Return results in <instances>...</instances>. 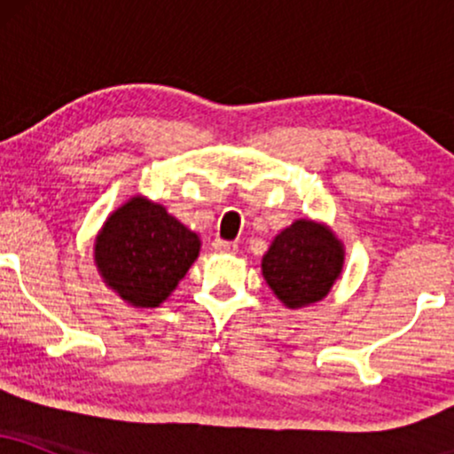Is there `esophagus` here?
I'll return each mask as SVG.
<instances>
[{
	"mask_svg": "<svg viewBox=\"0 0 454 454\" xmlns=\"http://www.w3.org/2000/svg\"><path fill=\"white\" fill-rule=\"evenodd\" d=\"M213 247L222 254H237L239 252V245L234 241H223V239H215L213 241Z\"/></svg>",
	"mask_w": 454,
	"mask_h": 454,
	"instance_id": "34e87169",
	"label": "esophagus"
}]
</instances>
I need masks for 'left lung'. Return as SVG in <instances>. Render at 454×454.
I'll use <instances>...</instances> for the list:
<instances>
[{
  "mask_svg": "<svg viewBox=\"0 0 454 454\" xmlns=\"http://www.w3.org/2000/svg\"><path fill=\"white\" fill-rule=\"evenodd\" d=\"M341 267V243L326 226L309 220H296L279 232L262 258L270 290L293 309L325 299Z\"/></svg>",
  "mask_w": 454,
  "mask_h": 454,
  "instance_id": "1",
  "label": "left lung"
}]
</instances>
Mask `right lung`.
Returning a JSON list of instances; mask_svg holds the SVG:
<instances>
[{"label":"right lung","mask_w":454,"mask_h":454,"mask_svg":"<svg viewBox=\"0 0 454 454\" xmlns=\"http://www.w3.org/2000/svg\"><path fill=\"white\" fill-rule=\"evenodd\" d=\"M198 252L196 232L140 196L114 211L96 239V264L104 281L137 307L166 301Z\"/></svg>","instance_id":"obj_1"}]
</instances>
